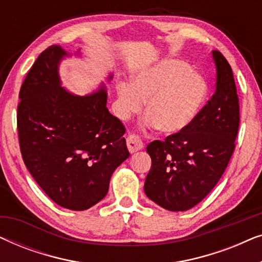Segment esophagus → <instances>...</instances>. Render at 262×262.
Masks as SVG:
<instances>
[{"mask_svg":"<svg viewBox=\"0 0 262 262\" xmlns=\"http://www.w3.org/2000/svg\"><path fill=\"white\" fill-rule=\"evenodd\" d=\"M126 144H127L128 151H130L131 154H135V152H137L138 150L143 149V142H142V139L139 138L138 136H136V135L127 136V138H126Z\"/></svg>","mask_w":262,"mask_h":262,"instance_id":"esophagus-1","label":"esophagus"}]
</instances>
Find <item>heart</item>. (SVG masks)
<instances>
[{"label":"heart","mask_w":262,"mask_h":262,"mask_svg":"<svg viewBox=\"0 0 262 262\" xmlns=\"http://www.w3.org/2000/svg\"><path fill=\"white\" fill-rule=\"evenodd\" d=\"M117 94L120 119L141 112L148 99V123L163 134L175 135L198 118L207 101L209 84L184 60L163 59L136 71L131 83L118 84Z\"/></svg>","instance_id":"b5f03b06"}]
</instances>
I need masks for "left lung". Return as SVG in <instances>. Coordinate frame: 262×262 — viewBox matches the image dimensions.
I'll return each instance as SVG.
<instances>
[{
    "mask_svg": "<svg viewBox=\"0 0 262 262\" xmlns=\"http://www.w3.org/2000/svg\"><path fill=\"white\" fill-rule=\"evenodd\" d=\"M216 92L191 126L164 142L146 146L151 168L144 192L169 211H186L199 204L223 175L235 149L239 105L230 64L212 51Z\"/></svg>",
    "mask_w": 262,
    "mask_h": 262,
    "instance_id": "8db88e82",
    "label": "left lung"
}]
</instances>
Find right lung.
<instances>
[{"label":"right lung","mask_w":262,"mask_h":262,"mask_svg":"<svg viewBox=\"0 0 262 262\" xmlns=\"http://www.w3.org/2000/svg\"><path fill=\"white\" fill-rule=\"evenodd\" d=\"M68 56L52 45L32 66L20 89L17 132L24 162L42 191L57 205L83 211L105 198L130 152L124 125L106 107L105 85L84 96L62 87L58 67Z\"/></svg>","instance_id":"obj_1"}]
</instances>
